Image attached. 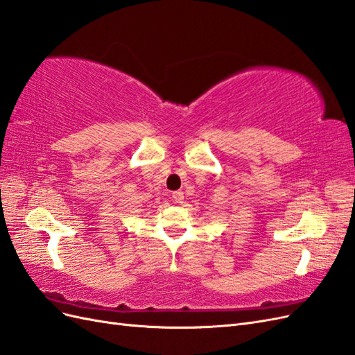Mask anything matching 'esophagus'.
Instances as JSON below:
<instances>
[{
  "instance_id": "esophagus-1",
  "label": "esophagus",
  "mask_w": 355,
  "mask_h": 355,
  "mask_svg": "<svg viewBox=\"0 0 355 355\" xmlns=\"http://www.w3.org/2000/svg\"><path fill=\"white\" fill-rule=\"evenodd\" d=\"M172 200L175 202V204H181V202L184 200V193L181 190H177V191H174V193H172Z\"/></svg>"
}]
</instances>
